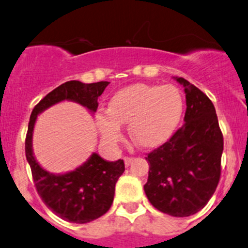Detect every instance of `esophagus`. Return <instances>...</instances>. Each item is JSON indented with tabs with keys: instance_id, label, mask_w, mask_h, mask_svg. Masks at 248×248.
<instances>
[{
	"instance_id": "esophagus-1",
	"label": "esophagus",
	"mask_w": 248,
	"mask_h": 248,
	"mask_svg": "<svg viewBox=\"0 0 248 248\" xmlns=\"http://www.w3.org/2000/svg\"><path fill=\"white\" fill-rule=\"evenodd\" d=\"M132 160H133L132 157H124V165H126V167H128V166L131 165Z\"/></svg>"
}]
</instances>
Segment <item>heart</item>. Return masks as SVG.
<instances>
[{"mask_svg":"<svg viewBox=\"0 0 248 248\" xmlns=\"http://www.w3.org/2000/svg\"><path fill=\"white\" fill-rule=\"evenodd\" d=\"M184 112V98L172 85L136 83L117 91L108 110L95 114L100 136L109 144L122 138L121 124L128 122L131 138L141 148H156L172 138Z\"/></svg>","mask_w":248,"mask_h":248,"instance_id":"b5f03b06","label":"heart"}]
</instances>
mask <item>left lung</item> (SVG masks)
<instances>
[{
    "mask_svg": "<svg viewBox=\"0 0 248 248\" xmlns=\"http://www.w3.org/2000/svg\"><path fill=\"white\" fill-rule=\"evenodd\" d=\"M185 124L172 138L148 154V182L144 185L151 205L173 217H189L202 210L220 178L223 134L210 98L183 78Z\"/></svg>",
    "mask_w": 248,
    "mask_h": 248,
    "instance_id": "left-lung-1",
    "label": "left lung"
}]
</instances>
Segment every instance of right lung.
I'll return each mask as SVG.
<instances>
[{
  "label": "right lung",
  "mask_w": 248,
  "mask_h": 248,
  "mask_svg": "<svg viewBox=\"0 0 248 248\" xmlns=\"http://www.w3.org/2000/svg\"><path fill=\"white\" fill-rule=\"evenodd\" d=\"M109 83L108 81L95 83L68 81L48 93L31 112L25 139V155L36 190L52 212L70 223H90L109 211L114 201L115 184L124 170V160L110 162L93 153L76 170L64 174H53L43 170L33 156V127L38 114L63 100L78 103L91 112H95L98 98Z\"/></svg>",
  "instance_id": "1"
}]
</instances>
